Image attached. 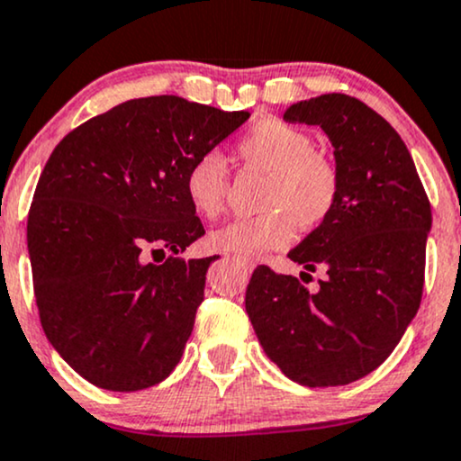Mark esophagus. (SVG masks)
<instances>
[{
	"mask_svg": "<svg viewBox=\"0 0 461 461\" xmlns=\"http://www.w3.org/2000/svg\"><path fill=\"white\" fill-rule=\"evenodd\" d=\"M236 262H238V264H240V266H242V268H245V270H247V273H251V270L255 268V264L251 262V259H242V258H236Z\"/></svg>",
	"mask_w": 461,
	"mask_h": 461,
	"instance_id": "34e87169",
	"label": "esophagus"
}]
</instances>
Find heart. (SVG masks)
Here are the masks:
<instances>
[{"label":"heart","mask_w":461,"mask_h":461,"mask_svg":"<svg viewBox=\"0 0 461 461\" xmlns=\"http://www.w3.org/2000/svg\"><path fill=\"white\" fill-rule=\"evenodd\" d=\"M238 154L247 167L268 174L258 203L262 212L210 231V249L255 258L290 245L296 225L312 231L329 221L339 199V174L313 152L307 132L275 118L259 120L238 141ZM185 193L199 216L216 219L230 195L225 158L214 149L199 154L186 169Z\"/></svg>","instance_id":"obj_1"}]
</instances>
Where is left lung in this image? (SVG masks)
I'll use <instances>...</instances> for the list:
<instances>
[{
	"instance_id": "left-lung-1",
	"label": "left lung",
	"mask_w": 461,
	"mask_h": 461,
	"mask_svg": "<svg viewBox=\"0 0 461 461\" xmlns=\"http://www.w3.org/2000/svg\"><path fill=\"white\" fill-rule=\"evenodd\" d=\"M284 120L320 126L335 148L339 199L326 223L287 253L326 270L301 279L258 266L245 307L266 357L304 386H343L378 369L419 312L431 206L406 143L348 94L292 104ZM312 276V275H309Z\"/></svg>"
}]
</instances>
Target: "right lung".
<instances>
[{
  "label": "right lung",
  "mask_w": 461,
  "mask_h": 461,
  "mask_svg": "<svg viewBox=\"0 0 461 461\" xmlns=\"http://www.w3.org/2000/svg\"><path fill=\"white\" fill-rule=\"evenodd\" d=\"M249 115L135 98L49 157L27 216L36 304L47 339L94 386L141 391L180 363L216 259L177 258L206 234L185 176Z\"/></svg>",
  "instance_id": "right-lung-1"
}]
</instances>
